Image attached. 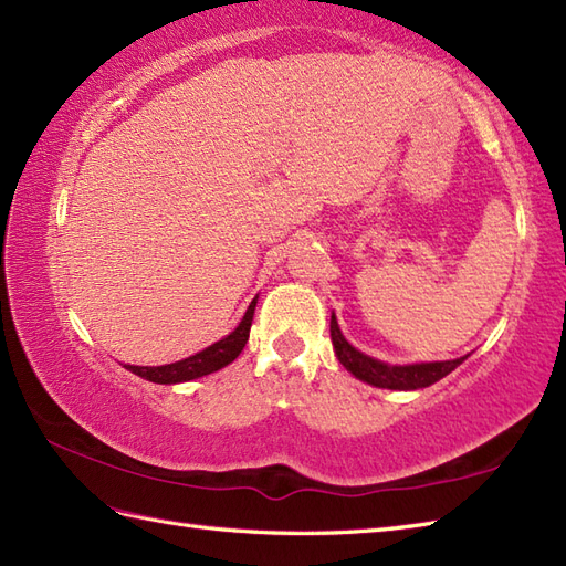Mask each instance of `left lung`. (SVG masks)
Masks as SVG:
<instances>
[{
  "instance_id": "obj_1",
  "label": "left lung",
  "mask_w": 566,
  "mask_h": 566,
  "mask_svg": "<svg viewBox=\"0 0 566 566\" xmlns=\"http://www.w3.org/2000/svg\"><path fill=\"white\" fill-rule=\"evenodd\" d=\"M331 337H333V347L339 364H343L354 378H359L364 384L376 386V388H390V390L427 388L431 384H437V380H441L443 376H449L455 366H461L468 359V357H461L451 361H422V364H405V366L378 361L347 343L343 331H339L335 313L331 315Z\"/></svg>"
}]
</instances>
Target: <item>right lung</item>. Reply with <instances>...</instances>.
<instances>
[{
    "label": "right lung",
    "instance_id": "add662e5",
    "mask_svg": "<svg viewBox=\"0 0 566 566\" xmlns=\"http://www.w3.org/2000/svg\"><path fill=\"white\" fill-rule=\"evenodd\" d=\"M255 304H258V296L251 301V306H248L241 323L233 327V333H229L227 337H221L219 343L205 347L202 352L192 354V357L174 361V364H164V366H133V364H125V369L133 371L135 376L144 378V380H151V384H164V386L186 384V380L200 378V376H207V374H214V371L223 369V366H227V364H231L243 352V347L248 343V335H251Z\"/></svg>",
    "mask_w": 566,
    "mask_h": 566
}]
</instances>
